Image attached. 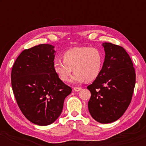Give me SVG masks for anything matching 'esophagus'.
I'll list each match as a JSON object with an SVG mask.
<instances>
[{"label":"esophagus","mask_w":146,"mask_h":146,"mask_svg":"<svg viewBox=\"0 0 146 146\" xmlns=\"http://www.w3.org/2000/svg\"><path fill=\"white\" fill-rule=\"evenodd\" d=\"M74 90L76 92H78V91L81 90L82 88L81 87H74Z\"/></svg>","instance_id":"obj_1"}]
</instances>
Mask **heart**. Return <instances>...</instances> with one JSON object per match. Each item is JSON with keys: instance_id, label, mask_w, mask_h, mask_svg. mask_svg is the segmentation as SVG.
<instances>
[{"instance_id": "heart-1", "label": "heart", "mask_w": 146, "mask_h": 146, "mask_svg": "<svg viewBox=\"0 0 146 146\" xmlns=\"http://www.w3.org/2000/svg\"><path fill=\"white\" fill-rule=\"evenodd\" d=\"M104 56L95 48L78 47L68 50L63 54V59H56L54 70L62 81H67L73 68L72 82H92L98 77L102 69Z\"/></svg>"}]
</instances>
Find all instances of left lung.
<instances>
[{
	"mask_svg": "<svg viewBox=\"0 0 146 146\" xmlns=\"http://www.w3.org/2000/svg\"><path fill=\"white\" fill-rule=\"evenodd\" d=\"M105 60L98 77L87 88L91 97L89 112L96 121L108 123L118 119L131 102L135 73L128 54L120 46L102 44Z\"/></svg>",
	"mask_w": 146,
	"mask_h": 146,
	"instance_id": "8db88e82",
	"label": "left lung"
}]
</instances>
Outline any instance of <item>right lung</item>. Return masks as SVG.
I'll use <instances>...</instances> for the list:
<instances>
[{
  "instance_id": "1",
  "label": "right lung",
  "mask_w": 146,
  "mask_h": 146,
  "mask_svg": "<svg viewBox=\"0 0 146 146\" xmlns=\"http://www.w3.org/2000/svg\"><path fill=\"white\" fill-rule=\"evenodd\" d=\"M54 48L42 44L26 49L12 68V88L17 104L30 121L39 125L56 121L65 98L72 92L54 70Z\"/></svg>"
}]
</instances>
